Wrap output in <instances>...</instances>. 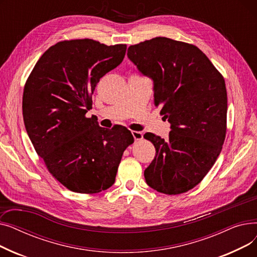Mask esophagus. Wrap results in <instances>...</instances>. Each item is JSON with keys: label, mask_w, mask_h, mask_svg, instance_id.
Masks as SVG:
<instances>
[{"label": "esophagus", "mask_w": 257, "mask_h": 257, "mask_svg": "<svg viewBox=\"0 0 257 257\" xmlns=\"http://www.w3.org/2000/svg\"><path fill=\"white\" fill-rule=\"evenodd\" d=\"M131 133H132V136H133V138L136 141H141L144 138V134L140 131H131Z\"/></svg>", "instance_id": "1"}]
</instances>
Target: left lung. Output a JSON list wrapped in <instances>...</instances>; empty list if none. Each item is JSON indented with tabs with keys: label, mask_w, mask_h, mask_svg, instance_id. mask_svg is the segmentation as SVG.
I'll use <instances>...</instances> for the list:
<instances>
[{
	"label": "left lung",
	"mask_w": 257,
	"mask_h": 257,
	"mask_svg": "<svg viewBox=\"0 0 257 257\" xmlns=\"http://www.w3.org/2000/svg\"><path fill=\"white\" fill-rule=\"evenodd\" d=\"M129 59L154 83V104L171 124L169 139L148 132L156 155L145 170L153 190L178 195L203 179L222 151L227 91L222 74L198 47L155 37L128 48Z\"/></svg>",
	"instance_id": "obj_1"
}]
</instances>
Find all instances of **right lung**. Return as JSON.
<instances>
[{
  "label": "right lung",
  "instance_id": "1",
  "mask_svg": "<svg viewBox=\"0 0 257 257\" xmlns=\"http://www.w3.org/2000/svg\"><path fill=\"white\" fill-rule=\"evenodd\" d=\"M127 46L62 40L38 59L26 81L23 116L27 133L48 171L70 191L97 194L115 180L126 148L125 127H100L86 117L100 79L123 61Z\"/></svg>",
  "mask_w": 257,
  "mask_h": 257
}]
</instances>
